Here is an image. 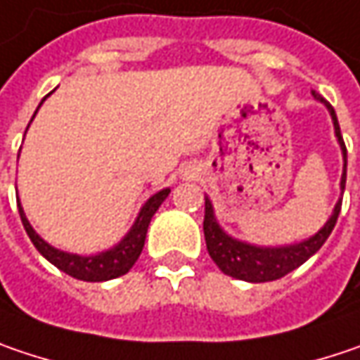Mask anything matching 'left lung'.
I'll list each match as a JSON object with an SVG mask.
<instances>
[{
    "instance_id": "left-lung-1",
    "label": "left lung",
    "mask_w": 360,
    "mask_h": 360,
    "mask_svg": "<svg viewBox=\"0 0 360 360\" xmlns=\"http://www.w3.org/2000/svg\"><path fill=\"white\" fill-rule=\"evenodd\" d=\"M311 96L326 103L328 112H330L332 122H334V132H336V138H338L342 155H345V171H342V181H340V187L345 191V185H347V146H345V140L340 134L338 120L334 114V108L324 97H320L316 91H311ZM340 207H342V200H338L330 220L324 224V228L304 243L279 246V248H263V246H252V244L240 243V240H234L232 236H228L214 218L212 201L205 198L203 234H205L207 252L214 259V263L220 266V271L234 277V279L248 281V283H264V281L281 279L287 273H291L293 269H297L300 264L306 263L311 255H316L322 248V244L326 243L328 236L332 234V230L336 226Z\"/></svg>"
}]
</instances>
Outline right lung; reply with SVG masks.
<instances>
[{
  "instance_id": "1",
  "label": "right lung",
  "mask_w": 360,
  "mask_h": 360,
  "mask_svg": "<svg viewBox=\"0 0 360 360\" xmlns=\"http://www.w3.org/2000/svg\"><path fill=\"white\" fill-rule=\"evenodd\" d=\"M49 97V96H46ZM44 97V99H46ZM42 99V101H44ZM171 193V189H162L159 193H155L150 200L146 201L138 214L136 222L132 226V230L126 234V238L122 243L105 250V252H99L94 257H79V255H69V252H63L58 248H54L49 243H44L28 222V218L24 216V210L18 201V212H20V218L24 224V230L26 234L30 236V240L36 246V250L51 263L60 269L63 273L71 275L75 279H81V281H108V279H116L126 275L134 263L138 261L140 252H142V246H144V238H146V230H148V224L153 220L155 212L159 210V205L162 201L167 200V195Z\"/></svg>"
}]
</instances>
